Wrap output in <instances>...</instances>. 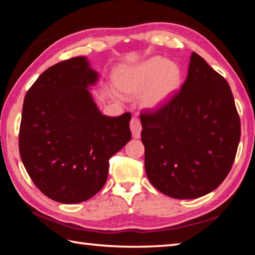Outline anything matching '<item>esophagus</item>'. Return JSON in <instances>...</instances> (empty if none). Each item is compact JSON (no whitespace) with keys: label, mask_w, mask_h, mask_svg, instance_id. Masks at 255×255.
<instances>
[{"label":"esophagus","mask_w":255,"mask_h":255,"mask_svg":"<svg viewBox=\"0 0 255 255\" xmlns=\"http://www.w3.org/2000/svg\"><path fill=\"white\" fill-rule=\"evenodd\" d=\"M130 130L132 133L133 138H139L140 137V131H141V125L139 119L133 117L130 122Z\"/></svg>","instance_id":"1"}]
</instances>
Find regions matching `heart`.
Segmentation results:
<instances>
[{
	"instance_id": "heart-1",
	"label": "heart",
	"mask_w": 255,
	"mask_h": 255,
	"mask_svg": "<svg viewBox=\"0 0 255 255\" xmlns=\"http://www.w3.org/2000/svg\"><path fill=\"white\" fill-rule=\"evenodd\" d=\"M182 74L179 66L165 58L155 56L135 66L124 67L115 77L119 91L140 94V105L156 110L165 106L175 96L181 85Z\"/></svg>"
}]
</instances>
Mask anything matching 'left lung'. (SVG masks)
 <instances>
[{
	"instance_id": "1",
	"label": "left lung",
	"mask_w": 255,
	"mask_h": 255,
	"mask_svg": "<svg viewBox=\"0 0 255 255\" xmlns=\"http://www.w3.org/2000/svg\"><path fill=\"white\" fill-rule=\"evenodd\" d=\"M145 171L158 191L196 199L230 173L241 122L230 85L196 53L180 92L161 109L140 116Z\"/></svg>"
}]
</instances>
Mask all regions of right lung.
Returning <instances> with one entry per match:
<instances>
[{"mask_svg":"<svg viewBox=\"0 0 255 255\" xmlns=\"http://www.w3.org/2000/svg\"><path fill=\"white\" fill-rule=\"evenodd\" d=\"M98 79L80 56L49 67L25 94L20 156L36 187L62 204L97 195L110 157L131 139L129 112L112 118L97 107L89 88Z\"/></svg>","mask_w":255,"mask_h":255,"instance_id":"right-lung-1","label":"right lung"}]
</instances>
